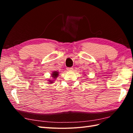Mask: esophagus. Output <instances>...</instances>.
<instances>
[{
    "instance_id": "esophagus-1",
    "label": "esophagus",
    "mask_w": 133,
    "mask_h": 133,
    "mask_svg": "<svg viewBox=\"0 0 133 133\" xmlns=\"http://www.w3.org/2000/svg\"><path fill=\"white\" fill-rule=\"evenodd\" d=\"M67 70H68V71H72L73 70V67H67Z\"/></svg>"
}]
</instances>
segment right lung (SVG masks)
Segmentation results:
<instances>
[{
    "mask_svg": "<svg viewBox=\"0 0 133 133\" xmlns=\"http://www.w3.org/2000/svg\"><path fill=\"white\" fill-rule=\"evenodd\" d=\"M58 74H59L58 72H57V71H54V72H52V77H53L52 78L55 79V78H57V77H58V75H59ZM50 81V82H50V83H53V81Z\"/></svg>",
    "mask_w": 133,
    "mask_h": 133,
    "instance_id": "obj_1",
    "label": "right lung"
}]
</instances>
